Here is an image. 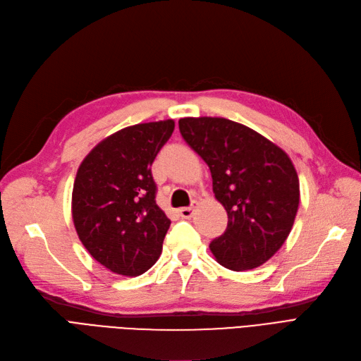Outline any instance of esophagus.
I'll return each mask as SVG.
<instances>
[{
    "instance_id": "1",
    "label": "esophagus",
    "mask_w": 361,
    "mask_h": 361,
    "mask_svg": "<svg viewBox=\"0 0 361 361\" xmlns=\"http://www.w3.org/2000/svg\"><path fill=\"white\" fill-rule=\"evenodd\" d=\"M195 201H194V204L191 206V207H182L180 210H179V214H180V218H183V219H190L191 216L194 214V209H195Z\"/></svg>"
}]
</instances>
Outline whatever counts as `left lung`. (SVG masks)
Returning <instances> with one entry per match:
<instances>
[{"label": "left lung", "mask_w": 361, "mask_h": 361, "mask_svg": "<svg viewBox=\"0 0 361 361\" xmlns=\"http://www.w3.org/2000/svg\"><path fill=\"white\" fill-rule=\"evenodd\" d=\"M185 142L206 161L228 226L210 243L216 261L233 271L261 267L289 237L299 206V179L281 148L240 123L180 118Z\"/></svg>", "instance_id": "8db88e82"}]
</instances>
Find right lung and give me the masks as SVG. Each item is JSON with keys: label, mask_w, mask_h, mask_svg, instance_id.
Returning <instances> with one entry per match:
<instances>
[{"label": "right lung", "mask_w": 361, "mask_h": 361, "mask_svg": "<svg viewBox=\"0 0 361 361\" xmlns=\"http://www.w3.org/2000/svg\"><path fill=\"white\" fill-rule=\"evenodd\" d=\"M173 130V120L126 127L99 142L78 167L77 234L99 264L120 276H140L161 255L170 219L155 203L151 166Z\"/></svg>", "instance_id": "right-lung-1"}]
</instances>
